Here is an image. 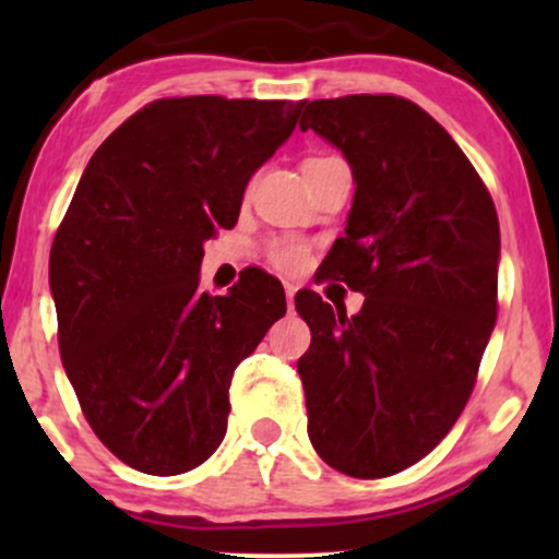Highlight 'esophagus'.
I'll return each mask as SVG.
<instances>
[{"label":"esophagus","mask_w":559,"mask_h":559,"mask_svg":"<svg viewBox=\"0 0 559 559\" xmlns=\"http://www.w3.org/2000/svg\"><path fill=\"white\" fill-rule=\"evenodd\" d=\"M294 294H297V286L286 284V305H288V310H292V307H294Z\"/></svg>","instance_id":"34e87169"}]
</instances>
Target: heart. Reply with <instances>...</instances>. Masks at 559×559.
I'll use <instances>...</instances> for the list:
<instances>
[{"instance_id": "1", "label": "heart", "mask_w": 559, "mask_h": 559, "mask_svg": "<svg viewBox=\"0 0 559 559\" xmlns=\"http://www.w3.org/2000/svg\"><path fill=\"white\" fill-rule=\"evenodd\" d=\"M307 247L299 241H275L271 247V260L281 271H299L301 265L307 262Z\"/></svg>"}]
</instances>
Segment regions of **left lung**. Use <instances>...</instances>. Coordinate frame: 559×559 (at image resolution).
I'll use <instances>...</instances> for the list:
<instances>
[{
  "mask_svg": "<svg viewBox=\"0 0 559 559\" xmlns=\"http://www.w3.org/2000/svg\"><path fill=\"white\" fill-rule=\"evenodd\" d=\"M299 128L352 168L320 271L365 294L352 318L316 292L294 299L312 331L297 362L307 433L336 471L386 478L444 439L476 386L497 320V210L454 139L402 96L316 99Z\"/></svg>",
  "mask_w": 559,
  "mask_h": 559,
  "instance_id": "8db88e82",
  "label": "left lung"
}]
</instances>
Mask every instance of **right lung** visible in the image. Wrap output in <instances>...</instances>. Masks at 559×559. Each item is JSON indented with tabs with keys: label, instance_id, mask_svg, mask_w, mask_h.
I'll use <instances>...</instances> for the list:
<instances>
[{
	"label": "right lung",
	"instance_id": "obj_1",
	"mask_svg": "<svg viewBox=\"0 0 559 559\" xmlns=\"http://www.w3.org/2000/svg\"><path fill=\"white\" fill-rule=\"evenodd\" d=\"M301 107L152 102L102 141L57 228L49 288L62 365L102 444L141 473L178 476L221 447L236 365L286 312L284 286L260 267L210 297L199 265Z\"/></svg>",
	"mask_w": 559,
	"mask_h": 559
}]
</instances>
